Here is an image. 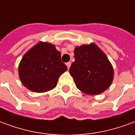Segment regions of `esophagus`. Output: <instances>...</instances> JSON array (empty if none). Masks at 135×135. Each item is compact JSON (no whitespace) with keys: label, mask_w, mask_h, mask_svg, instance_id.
Wrapping results in <instances>:
<instances>
[{"label":"esophagus","mask_w":135,"mask_h":135,"mask_svg":"<svg viewBox=\"0 0 135 135\" xmlns=\"http://www.w3.org/2000/svg\"><path fill=\"white\" fill-rule=\"evenodd\" d=\"M66 66H67L68 69H69L70 68V66H71V62H67V63H66Z\"/></svg>","instance_id":"1"}]
</instances>
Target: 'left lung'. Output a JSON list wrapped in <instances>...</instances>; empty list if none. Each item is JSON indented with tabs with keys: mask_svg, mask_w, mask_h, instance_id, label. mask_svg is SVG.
<instances>
[{
	"mask_svg": "<svg viewBox=\"0 0 135 135\" xmlns=\"http://www.w3.org/2000/svg\"><path fill=\"white\" fill-rule=\"evenodd\" d=\"M74 59L69 73L79 90L95 95L109 88L113 79V67L96 45L91 43L76 47Z\"/></svg>",
	"mask_w": 135,
	"mask_h": 135,
	"instance_id": "obj_1",
	"label": "left lung"
}]
</instances>
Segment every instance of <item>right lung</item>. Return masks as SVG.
I'll list each match as a JSON object with an SVG mask.
<instances>
[{"label":"right lung","instance_id":"1","mask_svg":"<svg viewBox=\"0 0 135 135\" xmlns=\"http://www.w3.org/2000/svg\"><path fill=\"white\" fill-rule=\"evenodd\" d=\"M67 70L54 45L40 42L23 56L19 76L30 90L45 93L56 88L60 75Z\"/></svg>","mask_w":135,"mask_h":135}]
</instances>
